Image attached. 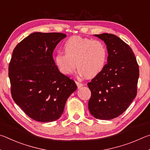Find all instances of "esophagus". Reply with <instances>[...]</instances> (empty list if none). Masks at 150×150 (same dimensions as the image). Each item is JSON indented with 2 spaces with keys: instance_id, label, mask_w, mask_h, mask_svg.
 Returning a JSON list of instances; mask_svg holds the SVG:
<instances>
[{
  "instance_id": "obj_1",
  "label": "esophagus",
  "mask_w": 150,
  "mask_h": 150,
  "mask_svg": "<svg viewBox=\"0 0 150 150\" xmlns=\"http://www.w3.org/2000/svg\"><path fill=\"white\" fill-rule=\"evenodd\" d=\"M76 85L78 86V88H80L81 87H82V86H83V84L82 83H80L79 82H78V81H76Z\"/></svg>"
}]
</instances>
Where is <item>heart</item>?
Returning <instances> with one entry per match:
<instances>
[{"instance_id":"b5f03b06","label":"heart","mask_w":150,"mask_h":150,"mask_svg":"<svg viewBox=\"0 0 150 150\" xmlns=\"http://www.w3.org/2000/svg\"><path fill=\"white\" fill-rule=\"evenodd\" d=\"M64 52H59L54 61L60 72L70 75L77 67L78 72L87 78H94L103 70L108 52L103 41L79 35L71 37L64 44Z\"/></svg>"}]
</instances>
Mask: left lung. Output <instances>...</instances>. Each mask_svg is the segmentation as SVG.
<instances>
[{"label": "left lung", "mask_w": 150, "mask_h": 150, "mask_svg": "<svg viewBox=\"0 0 150 150\" xmlns=\"http://www.w3.org/2000/svg\"><path fill=\"white\" fill-rule=\"evenodd\" d=\"M95 35L105 43L109 55L102 72L88 83V109L96 119L110 120L123 113L136 96L139 67L132 49L119 37Z\"/></svg>", "instance_id": "obj_1"}]
</instances>
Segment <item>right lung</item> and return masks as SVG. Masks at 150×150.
Instances as JSON below:
<instances>
[{"mask_svg": "<svg viewBox=\"0 0 150 150\" xmlns=\"http://www.w3.org/2000/svg\"><path fill=\"white\" fill-rule=\"evenodd\" d=\"M67 35L30 34L12 52L8 66L13 100L31 119L54 121L61 117L66 101L77 88L73 80L60 72L52 52Z\"/></svg>", "mask_w": 150, "mask_h": 150, "instance_id": "1", "label": "right lung"}]
</instances>
